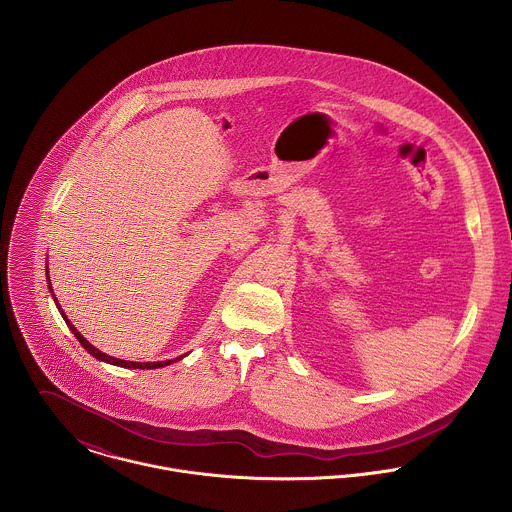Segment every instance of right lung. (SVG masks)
I'll return each instance as SVG.
<instances>
[{
  "mask_svg": "<svg viewBox=\"0 0 512 512\" xmlns=\"http://www.w3.org/2000/svg\"><path fill=\"white\" fill-rule=\"evenodd\" d=\"M47 284H49V292L53 295V299H55V303H57V307H59V311H61V315H63V319L67 321V325H69V329L73 331L74 337L78 339V343L94 357V359H98V361H104V363H108V365H116V366H124V368H159V366H167L171 365L173 361H159V363H132V361H122V359H114V357H108L106 353H102V351H98L96 347H92L78 331H76V327H74L73 323L67 319V315H65V311L61 309V305H59V301H57V297H55V293L51 290V280H49V272H47ZM185 355H181V357H177L175 361H179V359H183Z\"/></svg>",
  "mask_w": 512,
  "mask_h": 512,
  "instance_id": "1",
  "label": "right lung"
}]
</instances>
